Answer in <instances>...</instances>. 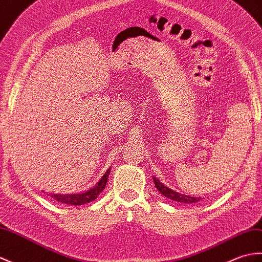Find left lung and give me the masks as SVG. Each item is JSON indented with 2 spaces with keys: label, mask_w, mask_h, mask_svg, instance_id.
Here are the masks:
<instances>
[{
  "label": "left lung",
  "mask_w": 262,
  "mask_h": 262,
  "mask_svg": "<svg viewBox=\"0 0 262 262\" xmlns=\"http://www.w3.org/2000/svg\"><path fill=\"white\" fill-rule=\"evenodd\" d=\"M153 181H154V184H155L156 188L159 190V192L161 194H163L165 198H168V199L175 201V202H180V203H184V204H194V203H198L199 201L202 199L201 196L194 198L191 195H185V194H181L179 192H176V191L172 190V188H169L168 186L164 185L159 179L155 178V176H153Z\"/></svg>",
  "instance_id": "1"
}]
</instances>
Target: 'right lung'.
<instances>
[{
  "label": "right lung",
  "instance_id": "1",
  "mask_svg": "<svg viewBox=\"0 0 262 262\" xmlns=\"http://www.w3.org/2000/svg\"><path fill=\"white\" fill-rule=\"evenodd\" d=\"M111 174V168H108L106 173L102 175L100 181L97 183L94 187H91L90 190L81 193H72V194H61V193H49V195L57 200L60 203L69 204V205H82L86 203H90L91 201L96 200L98 198L99 194L105 188L108 176Z\"/></svg>",
  "mask_w": 262,
  "mask_h": 262
}]
</instances>
